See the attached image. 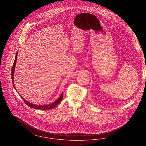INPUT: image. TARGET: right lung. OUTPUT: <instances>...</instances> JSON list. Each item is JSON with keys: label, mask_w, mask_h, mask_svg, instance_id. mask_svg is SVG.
<instances>
[{"label": "right lung", "mask_w": 146, "mask_h": 146, "mask_svg": "<svg viewBox=\"0 0 146 146\" xmlns=\"http://www.w3.org/2000/svg\"><path fill=\"white\" fill-rule=\"evenodd\" d=\"M17 54H18V52L16 53V56L15 58V60H14V62L13 64V66L12 67V84L13 85L14 88L15 89V86L14 84V69H15V64H16V62H17ZM20 95V94H19ZM23 99V100L24 101L25 103L29 107L31 108H34L35 109H40V110H49V109H53L54 108H55L56 106H57L58 104L61 102L62 100V98H63V94H62V95H60V96L59 97V98L55 102L53 103L52 104H49V105H45V106H37V105H35V104H31V103L29 102H27L26 101L23 97L20 96Z\"/></svg>", "instance_id": "obj_1"}]
</instances>
